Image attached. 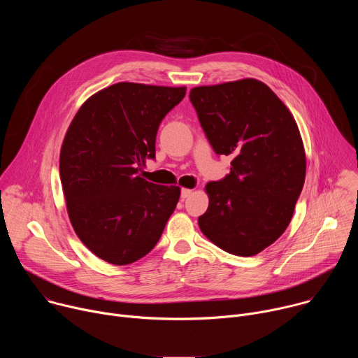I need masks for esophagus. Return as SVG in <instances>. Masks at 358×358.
Returning a JSON list of instances; mask_svg holds the SVG:
<instances>
[{
  "label": "esophagus",
  "mask_w": 358,
  "mask_h": 358,
  "mask_svg": "<svg viewBox=\"0 0 358 358\" xmlns=\"http://www.w3.org/2000/svg\"><path fill=\"white\" fill-rule=\"evenodd\" d=\"M191 194H192V189H189V188H182V189H181V198H182V199L188 198Z\"/></svg>",
  "instance_id": "esophagus-1"
}]
</instances>
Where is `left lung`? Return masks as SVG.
Segmentation results:
<instances>
[{"label":"left lung","mask_w":358,"mask_h":358,"mask_svg":"<svg viewBox=\"0 0 358 358\" xmlns=\"http://www.w3.org/2000/svg\"><path fill=\"white\" fill-rule=\"evenodd\" d=\"M189 100L214 151L234 157L229 174L206 185L199 229L222 250L253 257L286 231L304 184L296 120L269 86L250 78L192 87Z\"/></svg>","instance_id":"left-lung-1"}]
</instances>
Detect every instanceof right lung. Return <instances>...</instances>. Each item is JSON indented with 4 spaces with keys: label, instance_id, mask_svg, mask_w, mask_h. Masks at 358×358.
I'll list each match as a JSON object with an SVG mask.
<instances>
[{
    "label": "right lung",
    "instance_id": "1",
    "mask_svg": "<svg viewBox=\"0 0 358 358\" xmlns=\"http://www.w3.org/2000/svg\"><path fill=\"white\" fill-rule=\"evenodd\" d=\"M185 87L120 82L90 96L62 143L59 174L71 224L97 258L133 264L156 246L180 199V187L138 174L156 159L162 120Z\"/></svg>",
    "mask_w": 358,
    "mask_h": 358
}]
</instances>
